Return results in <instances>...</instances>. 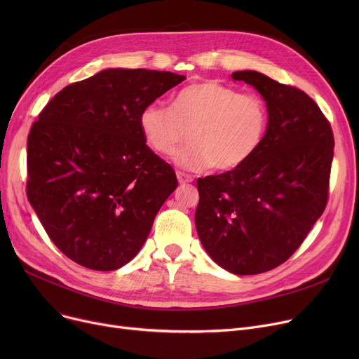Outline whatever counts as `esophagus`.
Masks as SVG:
<instances>
[{"label": "esophagus", "mask_w": 359, "mask_h": 359, "mask_svg": "<svg viewBox=\"0 0 359 359\" xmlns=\"http://www.w3.org/2000/svg\"><path fill=\"white\" fill-rule=\"evenodd\" d=\"M177 180H179V183H180V184H186V183H191V182H194V177H192V176H189V175L183 173V172H177Z\"/></svg>", "instance_id": "34e87169"}]
</instances>
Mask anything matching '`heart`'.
<instances>
[{
	"label": "heart",
	"instance_id": "heart-1",
	"mask_svg": "<svg viewBox=\"0 0 359 359\" xmlns=\"http://www.w3.org/2000/svg\"><path fill=\"white\" fill-rule=\"evenodd\" d=\"M140 129L147 145L160 156H172L191 130L192 144L175 156L191 172H230L259 149L268 129V109L257 96L215 80L182 88L172 107L158 103L145 106Z\"/></svg>",
	"mask_w": 359,
	"mask_h": 359
}]
</instances>
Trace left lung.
I'll use <instances>...</instances> for the list:
<instances>
[{"label": "left lung", "instance_id": "left-lung-1", "mask_svg": "<svg viewBox=\"0 0 359 359\" xmlns=\"http://www.w3.org/2000/svg\"><path fill=\"white\" fill-rule=\"evenodd\" d=\"M231 77L259 91L268 129L243 165L198 179L195 224L218 266L256 275L291 257L322 217L334 141L330 123L304 91L252 69Z\"/></svg>", "mask_w": 359, "mask_h": 359}]
</instances>
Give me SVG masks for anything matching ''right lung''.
I'll return each mask as SVG.
<instances>
[{
  "mask_svg": "<svg viewBox=\"0 0 359 359\" xmlns=\"http://www.w3.org/2000/svg\"><path fill=\"white\" fill-rule=\"evenodd\" d=\"M184 79L107 68L62 88L33 123L27 198L55 246L79 265H126L177 187L175 170L147 147L140 115Z\"/></svg>",
  "mask_w": 359,
  "mask_h": 359,
  "instance_id": "obj_1",
  "label": "right lung"
}]
</instances>
